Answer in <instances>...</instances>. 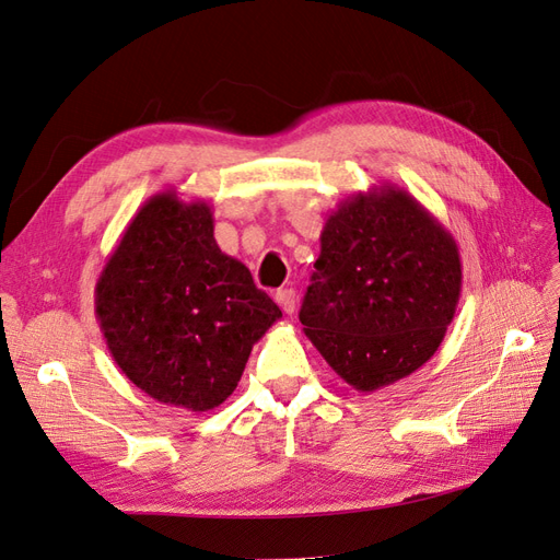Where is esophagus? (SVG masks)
I'll use <instances>...</instances> for the list:
<instances>
[{
    "instance_id": "esophagus-1",
    "label": "esophagus",
    "mask_w": 560,
    "mask_h": 560,
    "mask_svg": "<svg viewBox=\"0 0 560 560\" xmlns=\"http://www.w3.org/2000/svg\"><path fill=\"white\" fill-rule=\"evenodd\" d=\"M276 301H278V306H280L287 315H292L294 308H296V292L290 290V287H287V290H278V292H276Z\"/></svg>"
}]
</instances>
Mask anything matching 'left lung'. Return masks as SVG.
<instances>
[{
  "mask_svg": "<svg viewBox=\"0 0 560 560\" xmlns=\"http://www.w3.org/2000/svg\"><path fill=\"white\" fill-rule=\"evenodd\" d=\"M460 290L453 235L409 191L378 184L329 214L299 319L338 376L374 393L432 358Z\"/></svg>",
  "mask_w": 560,
  "mask_h": 560,
  "instance_id": "1",
  "label": "left lung"
}]
</instances>
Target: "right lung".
<instances>
[{
    "instance_id": "add662e5",
    "label": "right lung",
    "mask_w": 560,
    "mask_h": 560,
    "mask_svg": "<svg viewBox=\"0 0 560 560\" xmlns=\"http://www.w3.org/2000/svg\"><path fill=\"white\" fill-rule=\"evenodd\" d=\"M114 362L161 404L210 411L238 385L252 346L282 317L249 270L214 241L206 200L151 196L95 284Z\"/></svg>"
}]
</instances>
